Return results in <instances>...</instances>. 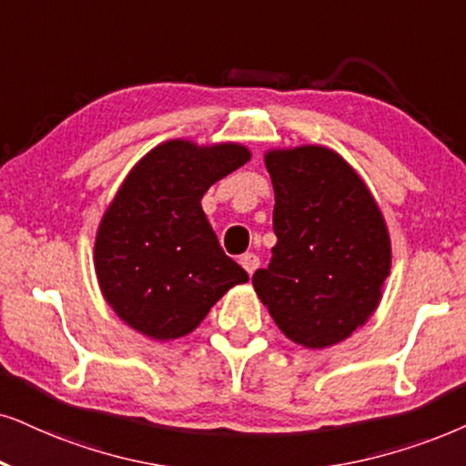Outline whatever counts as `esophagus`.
<instances>
[{"label": "esophagus", "mask_w": 466, "mask_h": 466, "mask_svg": "<svg viewBox=\"0 0 466 466\" xmlns=\"http://www.w3.org/2000/svg\"><path fill=\"white\" fill-rule=\"evenodd\" d=\"M238 262H240V267H243L249 275H253V270L260 267V258H258L256 253H243Z\"/></svg>", "instance_id": "esophagus-1"}]
</instances>
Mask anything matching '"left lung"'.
<instances>
[{
  "mask_svg": "<svg viewBox=\"0 0 466 466\" xmlns=\"http://www.w3.org/2000/svg\"><path fill=\"white\" fill-rule=\"evenodd\" d=\"M277 243L251 281L279 331L305 349L350 338L374 314L391 268L379 204L327 146L268 150Z\"/></svg>",
  "mask_w": 466,
  "mask_h": 466,
  "instance_id": "1",
  "label": "left lung"
}]
</instances>
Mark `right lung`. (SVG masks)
<instances>
[{
	"label": "right lung",
	"mask_w": 466,
	"mask_h": 466,
	"mask_svg": "<svg viewBox=\"0 0 466 466\" xmlns=\"http://www.w3.org/2000/svg\"><path fill=\"white\" fill-rule=\"evenodd\" d=\"M249 158L234 141L169 139L135 163L94 243L98 286L122 322L150 339H178L249 279L223 253L202 210L204 193Z\"/></svg>",
	"instance_id": "add662e5"
}]
</instances>
